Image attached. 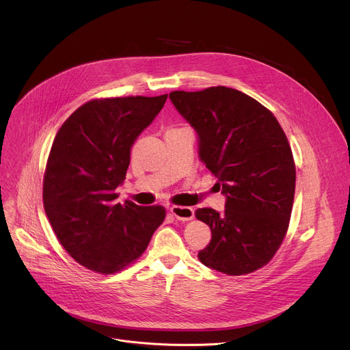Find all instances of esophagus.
Returning <instances> with one entry per match:
<instances>
[{"label":"esophagus","mask_w":350,"mask_h":350,"mask_svg":"<svg viewBox=\"0 0 350 350\" xmlns=\"http://www.w3.org/2000/svg\"><path fill=\"white\" fill-rule=\"evenodd\" d=\"M170 213L180 219V221H189L194 217V210L191 207H181V206H173L170 207Z\"/></svg>","instance_id":"1"}]
</instances>
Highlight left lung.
<instances>
[{
	"instance_id": "1",
	"label": "left lung",
	"mask_w": 350,
	"mask_h": 350,
	"mask_svg": "<svg viewBox=\"0 0 350 350\" xmlns=\"http://www.w3.org/2000/svg\"><path fill=\"white\" fill-rule=\"evenodd\" d=\"M169 98L194 127L198 156L226 196L224 213L196 211L211 230L198 260L227 275L260 269L284 241L295 194V163L281 124L260 102L226 86Z\"/></svg>"
}]
</instances>
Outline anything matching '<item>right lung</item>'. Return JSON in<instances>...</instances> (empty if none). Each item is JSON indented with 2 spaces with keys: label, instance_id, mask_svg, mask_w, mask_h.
<instances>
[{
  "label": "right lung",
  "instance_id": "1",
  "mask_svg": "<svg viewBox=\"0 0 350 350\" xmlns=\"http://www.w3.org/2000/svg\"><path fill=\"white\" fill-rule=\"evenodd\" d=\"M167 95L86 102L61 126L44 176V208L55 235L73 260L113 273L144 252L164 221L160 206L116 203L131 149L159 115Z\"/></svg>",
  "mask_w": 350,
  "mask_h": 350
}]
</instances>
